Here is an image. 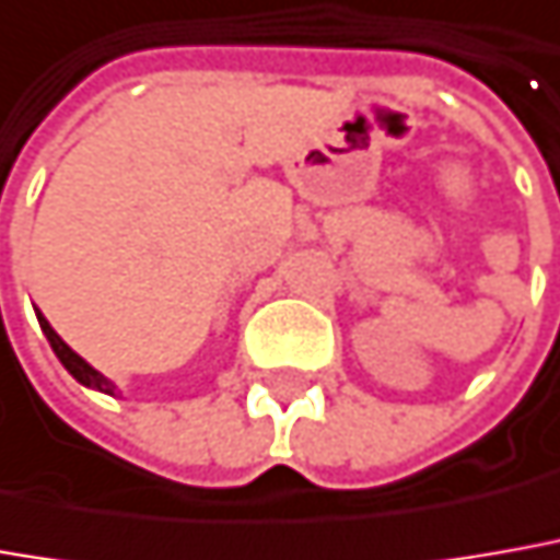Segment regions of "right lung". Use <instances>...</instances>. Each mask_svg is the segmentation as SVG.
Returning a JSON list of instances; mask_svg holds the SVG:
<instances>
[{
    "label": "right lung",
    "mask_w": 560,
    "mask_h": 560,
    "mask_svg": "<svg viewBox=\"0 0 560 560\" xmlns=\"http://www.w3.org/2000/svg\"><path fill=\"white\" fill-rule=\"evenodd\" d=\"M36 318H39L42 334L48 337V343H51V349H55V355L60 359V364H63V368H67V371H70V374L75 376L82 386H89V389H97V392H106V395H119V389H116V383H113V380H106L101 371H94L89 361L82 359L79 352H72L70 346L57 337V330L48 325V318H45L39 310H36Z\"/></svg>",
    "instance_id": "1"
}]
</instances>
